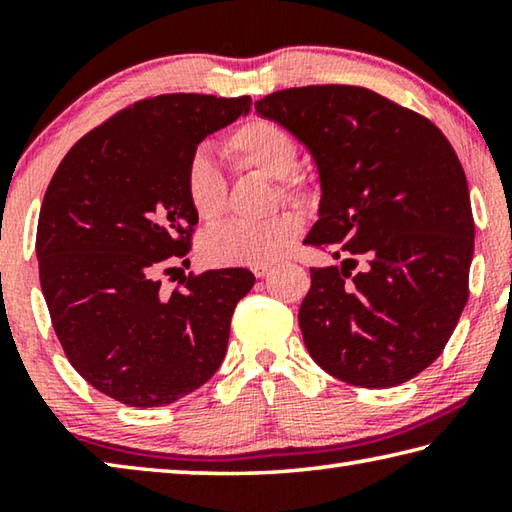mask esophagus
<instances>
[{
  "label": "esophagus",
  "instance_id": "esophagus-1",
  "mask_svg": "<svg viewBox=\"0 0 512 512\" xmlns=\"http://www.w3.org/2000/svg\"><path fill=\"white\" fill-rule=\"evenodd\" d=\"M268 271H271V264H262V266H253V273L257 277H264Z\"/></svg>",
  "mask_w": 512,
  "mask_h": 512
}]
</instances>
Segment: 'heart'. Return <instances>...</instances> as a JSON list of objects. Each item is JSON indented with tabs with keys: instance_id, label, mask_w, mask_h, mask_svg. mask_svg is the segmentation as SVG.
<instances>
[{
	"instance_id": "obj_1",
	"label": "heart",
	"mask_w": 512,
	"mask_h": 512,
	"mask_svg": "<svg viewBox=\"0 0 512 512\" xmlns=\"http://www.w3.org/2000/svg\"><path fill=\"white\" fill-rule=\"evenodd\" d=\"M223 149L237 169H250L277 180L284 201L305 203L311 189L296 169L300 140L289 128L266 117H250L225 135ZM187 203L203 223H216L228 207V180L207 151H194L185 162ZM305 221L298 212H280L262 223L232 221L207 232L201 255L214 266H262L284 257L300 239Z\"/></svg>"
}]
</instances>
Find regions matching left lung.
<instances>
[{
    "mask_svg": "<svg viewBox=\"0 0 512 512\" xmlns=\"http://www.w3.org/2000/svg\"><path fill=\"white\" fill-rule=\"evenodd\" d=\"M255 110L314 155L320 219L305 244L341 266L311 268L298 323L329 375L391 388L440 357L470 296L474 219L465 171L440 128L359 85H305Z\"/></svg>",
    "mask_w": 512,
    "mask_h": 512,
    "instance_id": "8db88e82",
    "label": "left lung"
}]
</instances>
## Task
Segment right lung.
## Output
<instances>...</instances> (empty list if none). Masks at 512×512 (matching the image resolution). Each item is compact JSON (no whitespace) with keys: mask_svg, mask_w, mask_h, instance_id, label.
I'll use <instances>...</instances> for the list:
<instances>
[{"mask_svg":"<svg viewBox=\"0 0 512 512\" xmlns=\"http://www.w3.org/2000/svg\"><path fill=\"white\" fill-rule=\"evenodd\" d=\"M250 97L160 94L85 133L51 178L36 250L51 325L74 370L128 406H162L203 386L228 350L248 268L162 275L189 264L198 216L183 171ZM180 271V268H178Z\"/></svg>","mask_w":512,"mask_h":512,"instance_id":"right-lung-1","label":"right lung"}]
</instances>
